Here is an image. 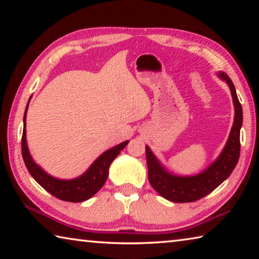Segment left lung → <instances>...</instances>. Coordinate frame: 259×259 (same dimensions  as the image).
Instances as JSON below:
<instances>
[{"instance_id": "obj_1", "label": "left lung", "mask_w": 259, "mask_h": 259, "mask_svg": "<svg viewBox=\"0 0 259 259\" xmlns=\"http://www.w3.org/2000/svg\"><path fill=\"white\" fill-rule=\"evenodd\" d=\"M218 76L230 87L234 104V122L227 143L216 160L202 172L194 176H176L168 172L151 148L146 146L148 181L152 187L164 199L176 203L194 202L211 193L233 171L240 157V129L242 125V106L236 96L233 82L223 72Z\"/></svg>"}]
</instances>
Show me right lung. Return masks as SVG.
I'll return each instance as SVG.
<instances>
[{
    "instance_id": "add662e5",
    "label": "right lung",
    "mask_w": 259,
    "mask_h": 259,
    "mask_svg": "<svg viewBox=\"0 0 259 259\" xmlns=\"http://www.w3.org/2000/svg\"><path fill=\"white\" fill-rule=\"evenodd\" d=\"M29 103V102H28ZM24 114V130L21 137V154L26 164V168L35 181L56 198L68 202H82L94 196L106 182L108 177V169L113 160L120 154V152L128 145L129 140L107 150L89 166L87 171L80 177L74 179H58L47 174L40 165L36 164L29 154L27 140H26V114Z\"/></svg>"
}]
</instances>
